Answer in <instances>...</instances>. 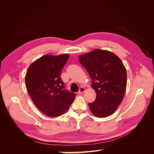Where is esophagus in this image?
Instances as JSON below:
<instances>
[{
  "instance_id": "1",
  "label": "esophagus",
  "mask_w": 154,
  "mask_h": 154,
  "mask_svg": "<svg viewBox=\"0 0 154 154\" xmlns=\"http://www.w3.org/2000/svg\"><path fill=\"white\" fill-rule=\"evenodd\" d=\"M85 91V88H84V87H81L80 88V90H79V91H78V94H83V92H84Z\"/></svg>"
}]
</instances>
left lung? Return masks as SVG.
<instances>
[{
  "label": "left lung",
  "instance_id": "left-lung-1",
  "mask_svg": "<svg viewBox=\"0 0 154 154\" xmlns=\"http://www.w3.org/2000/svg\"><path fill=\"white\" fill-rule=\"evenodd\" d=\"M79 62L92 79L96 100L88 103L96 117L112 114L123 99L127 87V71L117 56L109 51L95 49L79 57Z\"/></svg>",
  "mask_w": 154,
  "mask_h": 154
}]
</instances>
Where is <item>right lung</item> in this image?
Masks as SVG:
<instances>
[{"mask_svg": "<svg viewBox=\"0 0 154 154\" xmlns=\"http://www.w3.org/2000/svg\"><path fill=\"white\" fill-rule=\"evenodd\" d=\"M69 55H45L32 63L26 75L27 92L42 112L51 118L64 114L76 94L66 89L60 74Z\"/></svg>", "mask_w": 154, "mask_h": 154, "instance_id": "add662e5", "label": "right lung"}]
</instances>
